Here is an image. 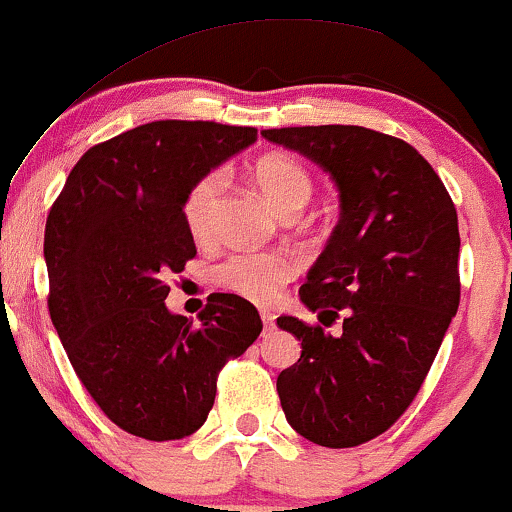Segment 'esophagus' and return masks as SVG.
<instances>
[{"instance_id":"1","label":"esophagus","mask_w":512,"mask_h":512,"mask_svg":"<svg viewBox=\"0 0 512 512\" xmlns=\"http://www.w3.org/2000/svg\"><path fill=\"white\" fill-rule=\"evenodd\" d=\"M261 318H263V326H266V330L275 328V314H273V311L261 309Z\"/></svg>"}]
</instances>
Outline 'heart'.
<instances>
[{
	"instance_id": "heart-1",
	"label": "heart",
	"mask_w": 512,
	"mask_h": 512,
	"mask_svg": "<svg viewBox=\"0 0 512 512\" xmlns=\"http://www.w3.org/2000/svg\"><path fill=\"white\" fill-rule=\"evenodd\" d=\"M251 182L270 208L278 215H294L306 206L311 198V177L299 162L285 155H266L251 170ZM222 177L218 172L206 174L191 186L184 201V222L196 242H206L213 237L215 220H218ZM294 275V263L290 256L273 254V251H244L222 261L215 270V280L239 297L254 304H270L278 299L285 282Z\"/></svg>"
}]
</instances>
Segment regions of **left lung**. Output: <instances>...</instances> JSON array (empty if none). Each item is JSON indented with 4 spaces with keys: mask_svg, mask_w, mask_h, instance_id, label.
I'll list each match as a JSON object with an SVG mask.
<instances>
[{
    "mask_svg": "<svg viewBox=\"0 0 512 512\" xmlns=\"http://www.w3.org/2000/svg\"><path fill=\"white\" fill-rule=\"evenodd\" d=\"M261 136L316 162L340 201L299 299L328 316L323 326L342 314V330L278 318L302 340L299 362L278 376L282 412L306 441L359 446L410 407L458 314V213L434 167L400 138L345 124Z\"/></svg>",
    "mask_w": 512,
    "mask_h": 512,
    "instance_id": "8db88e82",
    "label": "left lung"
}]
</instances>
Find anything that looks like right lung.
I'll use <instances>...</instances> for the list:
<instances>
[{"instance_id":"add662e5","label":"right lung","mask_w":512,"mask_h":512,"mask_svg":"<svg viewBox=\"0 0 512 512\" xmlns=\"http://www.w3.org/2000/svg\"><path fill=\"white\" fill-rule=\"evenodd\" d=\"M256 136L254 126L141 124L86 150L47 218L59 340L100 410L146 441L201 429L218 369L261 335L256 306L237 294H210L198 323L165 304V275L196 256L186 194Z\"/></svg>"}]
</instances>
